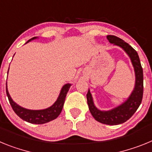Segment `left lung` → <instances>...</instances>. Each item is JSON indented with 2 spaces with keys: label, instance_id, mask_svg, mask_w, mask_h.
Returning <instances> with one entry per match:
<instances>
[{
  "label": "left lung",
  "instance_id": "1",
  "mask_svg": "<svg viewBox=\"0 0 152 152\" xmlns=\"http://www.w3.org/2000/svg\"><path fill=\"white\" fill-rule=\"evenodd\" d=\"M107 39L110 43L120 47L128 55L134 68L135 76V87L127 100L120 105L109 110H101L95 106L92 94L90 90H88L87 100L90 112L92 116L96 121L103 124L113 126L122 124L127 121L140 106L143 96V70L141 65L139 55L131 45L115 36L109 35L107 36Z\"/></svg>",
  "mask_w": 152,
  "mask_h": 152
}]
</instances>
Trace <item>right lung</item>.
<instances>
[{
  "label": "right lung",
  "instance_id": "add662e5",
  "mask_svg": "<svg viewBox=\"0 0 152 152\" xmlns=\"http://www.w3.org/2000/svg\"><path fill=\"white\" fill-rule=\"evenodd\" d=\"M38 39V37H33L31 39L28 40L25 44L28 43L29 42L33 39ZM72 85V84H69V83L64 84L61 88L60 94L58 96L56 101L51 107L43 109V110H29V109H26L18 105L17 103H15L12 100L10 94L8 92L7 84L6 83L7 96L8 100H9L13 111L19 117L23 119L24 121L33 123V124H44V123H49L52 120H54L59 116V114L62 110L67 93L68 92Z\"/></svg>",
  "mask_w": 152,
  "mask_h": 152
}]
</instances>
